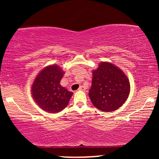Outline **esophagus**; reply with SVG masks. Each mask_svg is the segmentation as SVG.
Here are the masks:
<instances>
[{"label":"esophagus","mask_w":159,"mask_h":159,"mask_svg":"<svg viewBox=\"0 0 159 159\" xmlns=\"http://www.w3.org/2000/svg\"><path fill=\"white\" fill-rule=\"evenodd\" d=\"M78 90L84 91V90H86V87H84V86H81V87H79V89H78Z\"/></svg>","instance_id":"1"}]
</instances>
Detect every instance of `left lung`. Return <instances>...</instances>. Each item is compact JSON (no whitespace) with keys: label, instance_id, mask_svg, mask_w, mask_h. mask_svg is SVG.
I'll use <instances>...</instances> for the list:
<instances>
[{"label":"left lung","instance_id":"8db88e82","mask_svg":"<svg viewBox=\"0 0 159 159\" xmlns=\"http://www.w3.org/2000/svg\"><path fill=\"white\" fill-rule=\"evenodd\" d=\"M130 92V84L121 69L102 62L93 72L89 96L94 105L103 112L116 111L125 103Z\"/></svg>","mask_w":159,"mask_h":159}]
</instances>
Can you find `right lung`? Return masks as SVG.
I'll list each match as a JSON object with an SVG mask.
<instances>
[{
	"instance_id": "right-lung-1",
	"label": "right lung",
	"mask_w": 159,
	"mask_h": 159,
	"mask_svg": "<svg viewBox=\"0 0 159 159\" xmlns=\"http://www.w3.org/2000/svg\"><path fill=\"white\" fill-rule=\"evenodd\" d=\"M64 72L58 66L45 67L36 76L32 86L35 102L47 112L58 113L68 105L72 93L61 85Z\"/></svg>"
}]
</instances>
